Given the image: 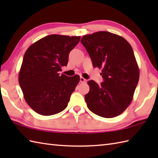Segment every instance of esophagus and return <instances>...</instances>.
Wrapping results in <instances>:
<instances>
[{"label": "esophagus", "mask_w": 158, "mask_h": 158, "mask_svg": "<svg viewBox=\"0 0 158 158\" xmlns=\"http://www.w3.org/2000/svg\"><path fill=\"white\" fill-rule=\"evenodd\" d=\"M86 81H87V80L85 78H83V77H80V82H81V83H85Z\"/></svg>", "instance_id": "34e87169"}]
</instances>
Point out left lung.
I'll list each match as a JSON object with an SVG mask.
<instances>
[{"instance_id":"1","label":"left lung","mask_w":158,"mask_h":158,"mask_svg":"<svg viewBox=\"0 0 158 158\" xmlns=\"http://www.w3.org/2000/svg\"><path fill=\"white\" fill-rule=\"evenodd\" d=\"M81 42L94 68L102 69L104 82L90 80L85 96L88 109L96 115L112 118L125 110L133 99L139 69L133 49L122 36L106 31L84 35Z\"/></svg>"}]
</instances>
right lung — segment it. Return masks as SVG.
Instances as JSON below:
<instances>
[{"label":"right lung","instance_id":"1","mask_svg":"<svg viewBox=\"0 0 158 158\" xmlns=\"http://www.w3.org/2000/svg\"><path fill=\"white\" fill-rule=\"evenodd\" d=\"M78 36L51 35L34 43L26 50L19 73L23 98L41 115H55L64 110L80 80L59 71L67 65L70 52L80 41Z\"/></svg>","mask_w":158,"mask_h":158}]
</instances>
